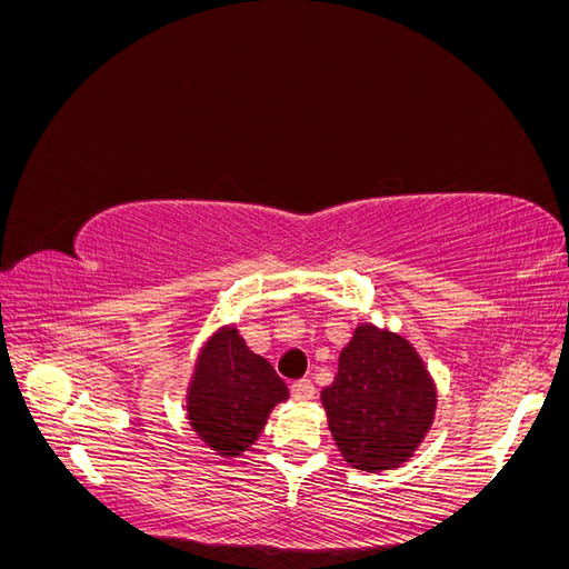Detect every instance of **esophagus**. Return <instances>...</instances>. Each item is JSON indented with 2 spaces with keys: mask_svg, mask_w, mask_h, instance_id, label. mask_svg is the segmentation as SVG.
I'll list each match as a JSON object with an SVG mask.
<instances>
[{
  "mask_svg": "<svg viewBox=\"0 0 569 569\" xmlns=\"http://www.w3.org/2000/svg\"><path fill=\"white\" fill-rule=\"evenodd\" d=\"M289 391H291V396H295V401H301V403L311 401L313 396H316V387H313L311 380H297V382H291Z\"/></svg>",
  "mask_w": 569,
  "mask_h": 569,
  "instance_id": "esophagus-1",
  "label": "esophagus"
}]
</instances>
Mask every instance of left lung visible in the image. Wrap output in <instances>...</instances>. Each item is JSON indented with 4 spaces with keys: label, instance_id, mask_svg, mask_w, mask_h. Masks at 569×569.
<instances>
[{
    "label": "left lung",
    "instance_id": "8db88e82",
    "mask_svg": "<svg viewBox=\"0 0 569 569\" xmlns=\"http://www.w3.org/2000/svg\"><path fill=\"white\" fill-rule=\"evenodd\" d=\"M320 401L343 460L356 470L382 472L418 451L435 422L437 385L406 337L360 322Z\"/></svg>",
    "mask_w": 569,
    "mask_h": 569
}]
</instances>
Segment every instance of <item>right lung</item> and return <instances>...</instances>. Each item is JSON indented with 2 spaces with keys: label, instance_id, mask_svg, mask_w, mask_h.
<instances>
[{
  "label": "right lung",
  "instance_id": "1",
  "mask_svg": "<svg viewBox=\"0 0 569 569\" xmlns=\"http://www.w3.org/2000/svg\"><path fill=\"white\" fill-rule=\"evenodd\" d=\"M287 385L266 358L249 351L234 325L209 337L187 387V420L220 458L242 456L261 437L270 410L287 401Z\"/></svg>",
  "mask_w": 569,
  "mask_h": 569
}]
</instances>
